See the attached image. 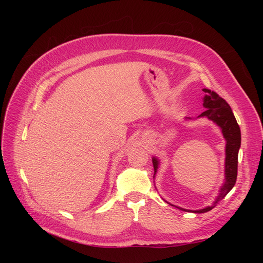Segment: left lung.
Segmentation results:
<instances>
[{
    "label": "left lung",
    "instance_id": "1",
    "mask_svg": "<svg viewBox=\"0 0 263 263\" xmlns=\"http://www.w3.org/2000/svg\"><path fill=\"white\" fill-rule=\"evenodd\" d=\"M203 91L206 93L203 100V106L206 108V110H204V112L198 117H208L210 121H213L215 124L220 127L222 136H224L226 140V147H225L226 158H225V182L219 190V194L216 197V200H215V202L211 206H208V208L202 209V210H196V211L185 210V209L178 208V206H176V208H178L181 211L198 213V214L206 213L211 211L212 209H214L215 206H216L222 198L229 193V191L234 187L237 180L238 151H239L240 144H241V134H240L239 125H238L233 110L230 108L228 103L224 99L220 98L216 92L211 91L209 89H203ZM186 119H191V118H186ZM153 164L155 169V174H154V178H155L156 172L159 166V160L156 157L153 158Z\"/></svg>",
    "mask_w": 263,
    "mask_h": 263
}]
</instances>
